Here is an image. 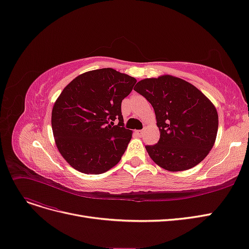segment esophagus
<instances>
[{"label":"esophagus","instance_id":"1","mask_svg":"<svg viewBox=\"0 0 249 249\" xmlns=\"http://www.w3.org/2000/svg\"><path fill=\"white\" fill-rule=\"evenodd\" d=\"M136 133H137V135H138V136H142V135L144 134V131H143V130H140V131H137Z\"/></svg>","mask_w":249,"mask_h":249}]
</instances>
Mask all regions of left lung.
<instances>
[{
    "instance_id": "obj_1",
    "label": "left lung",
    "mask_w": 249,
    "mask_h": 249,
    "mask_svg": "<svg viewBox=\"0 0 249 249\" xmlns=\"http://www.w3.org/2000/svg\"><path fill=\"white\" fill-rule=\"evenodd\" d=\"M154 109L160 140L145 146L162 169L177 172L201 162L212 149L218 128L217 111L193 84L171 75L139 81L134 89Z\"/></svg>"
}]
</instances>
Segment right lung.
Segmentation results:
<instances>
[{
  "label": "right lung",
  "instance_id": "obj_1",
  "mask_svg": "<svg viewBox=\"0 0 249 249\" xmlns=\"http://www.w3.org/2000/svg\"><path fill=\"white\" fill-rule=\"evenodd\" d=\"M136 82L104 68L77 76L64 89L53 105L51 126L58 151L74 169L101 174L121 160L132 138L124 126L122 102Z\"/></svg>",
  "mask_w": 249,
  "mask_h": 249
}]
</instances>
